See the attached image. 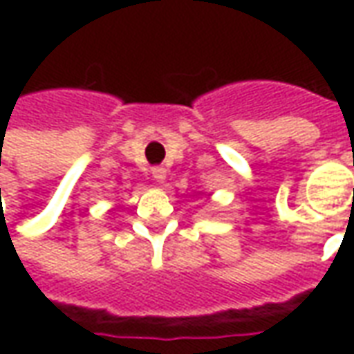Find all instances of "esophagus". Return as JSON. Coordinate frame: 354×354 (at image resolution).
<instances>
[{"label":"esophagus","mask_w":354,"mask_h":354,"mask_svg":"<svg viewBox=\"0 0 354 354\" xmlns=\"http://www.w3.org/2000/svg\"><path fill=\"white\" fill-rule=\"evenodd\" d=\"M151 176L155 178L157 184H165V180H167V170L162 169V167H155V169H151Z\"/></svg>","instance_id":"1"}]
</instances>
